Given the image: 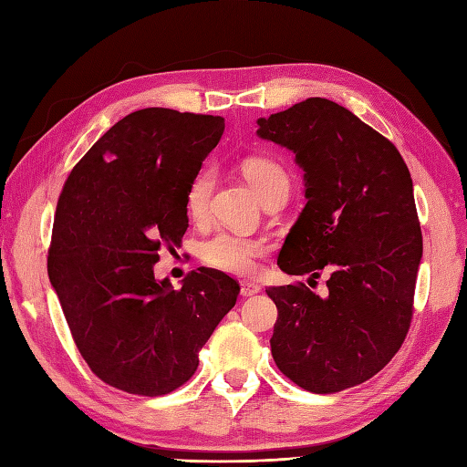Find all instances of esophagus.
Instances as JSON below:
<instances>
[{"label": "esophagus", "instance_id": "obj_1", "mask_svg": "<svg viewBox=\"0 0 467 467\" xmlns=\"http://www.w3.org/2000/svg\"><path fill=\"white\" fill-rule=\"evenodd\" d=\"M261 291V287L257 285V283H252V281H244L242 283V295L244 297H254V295H257Z\"/></svg>", "mask_w": 467, "mask_h": 467}]
</instances>
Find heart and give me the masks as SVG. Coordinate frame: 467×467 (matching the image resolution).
<instances>
[{
  "instance_id": "b5f03b06",
  "label": "heart",
  "mask_w": 467,
  "mask_h": 467,
  "mask_svg": "<svg viewBox=\"0 0 467 467\" xmlns=\"http://www.w3.org/2000/svg\"><path fill=\"white\" fill-rule=\"evenodd\" d=\"M244 176L255 190L259 200H265L275 190H289V176L277 162L269 158H247L242 166ZM213 192V174L210 170H203L192 182L186 196V208L192 220L202 222L210 212V200ZM265 254V245L252 237L234 235L227 232L215 234L200 247V255L210 267H215L235 275H247L255 269V259Z\"/></svg>"
}]
</instances>
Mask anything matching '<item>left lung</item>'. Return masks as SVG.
<instances>
[{
  "label": "left lung",
  "mask_w": 467,
  "mask_h": 467,
  "mask_svg": "<svg viewBox=\"0 0 467 467\" xmlns=\"http://www.w3.org/2000/svg\"><path fill=\"white\" fill-rule=\"evenodd\" d=\"M257 127L295 154L305 180L306 203L277 265L309 279L328 271L325 297L305 285L265 289L279 313L271 355L301 389L340 392L389 365L410 327L422 259L412 178L390 140L328 99Z\"/></svg>",
  "instance_id": "left-lung-1"
}]
</instances>
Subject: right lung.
I'll return each instance as SVG.
<instances>
[{
  "label": "right lung",
  "mask_w": 467,
  "mask_h": 467,
  "mask_svg": "<svg viewBox=\"0 0 467 467\" xmlns=\"http://www.w3.org/2000/svg\"><path fill=\"white\" fill-rule=\"evenodd\" d=\"M223 129L222 117L134 110L65 182L49 281L78 352L119 390L162 396L190 380L240 295V283L218 269L192 271L182 289L154 275L158 249L182 244L188 190Z\"/></svg>",
  "instance_id": "add662e5"
}]
</instances>
